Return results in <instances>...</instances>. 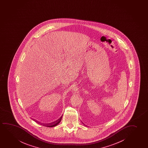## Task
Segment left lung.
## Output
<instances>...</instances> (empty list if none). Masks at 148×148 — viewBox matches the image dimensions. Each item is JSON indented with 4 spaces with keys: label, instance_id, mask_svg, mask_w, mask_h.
Instances as JSON below:
<instances>
[{
    "label": "left lung",
    "instance_id": "8db88e82",
    "mask_svg": "<svg viewBox=\"0 0 148 148\" xmlns=\"http://www.w3.org/2000/svg\"><path fill=\"white\" fill-rule=\"evenodd\" d=\"M82 124H83V123H82ZM84 125L86 126L85 125Z\"/></svg>",
    "mask_w": 148,
    "mask_h": 148
}]
</instances>
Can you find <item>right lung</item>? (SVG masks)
Listing matches in <instances>:
<instances>
[{
	"label": "right lung",
	"instance_id": "right-lung-1",
	"mask_svg": "<svg viewBox=\"0 0 148 148\" xmlns=\"http://www.w3.org/2000/svg\"><path fill=\"white\" fill-rule=\"evenodd\" d=\"M62 116H61V118H60L59 119L53 122H51L49 123H41L40 122L37 121V123L40 124L41 125L44 126H46V127H55L56 126H57V125H58L60 122H61V120H62Z\"/></svg>",
	"mask_w": 148,
	"mask_h": 148
}]
</instances>
